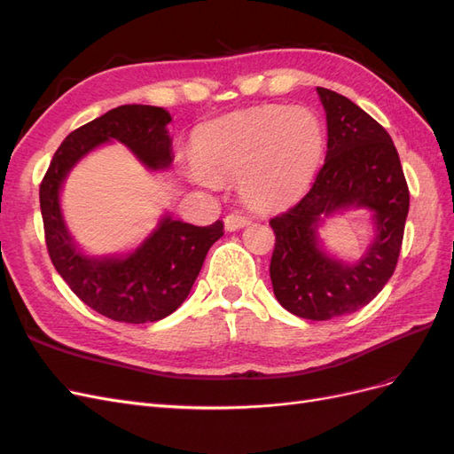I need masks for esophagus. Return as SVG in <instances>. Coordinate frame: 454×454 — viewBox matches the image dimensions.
Wrapping results in <instances>:
<instances>
[{
	"mask_svg": "<svg viewBox=\"0 0 454 454\" xmlns=\"http://www.w3.org/2000/svg\"><path fill=\"white\" fill-rule=\"evenodd\" d=\"M223 222H225V229L227 231H239V229H242V227H246V225L250 223V217L232 212V214L225 215Z\"/></svg>",
	"mask_w": 454,
	"mask_h": 454,
	"instance_id": "34e87169",
	"label": "esophagus"
}]
</instances>
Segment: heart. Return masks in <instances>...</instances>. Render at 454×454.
<instances>
[{
    "label": "heart",
    "mask_w": 454,
    "mask_h": 454,
    "mask_svg": "<svg viewBox=\"0 0 454 454\" xmlns=\"http://www.w3.org/2000/svg\"><path fill=\"white\" fill-rule=\"evenodd\" d=\"M325 134L309 109L267 106L204 125L193 140L189 177L200 185L239 182L259 210L297 202L324 157Z\"/></svg>",
    "instance_id": "heart-1"
}]
</instances>
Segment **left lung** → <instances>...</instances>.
<instances>
[{
  "instance_id": "8db88e82",
  "label": "left lung",
  "mask_w": 454,
  "mask_h": 454,
  "mask_svg": "<svg viewBox=\"0 0 454 454\" xmlns=\"http://www.w3.org/2000/svg\"><path fill=\"white\" fill-rule=\"evenodd\" d=\"M327 119L324 167L290 210L272 217L270 280L278 303L299 318L332 320L365 307L400 257L409 187L390 134L347 96L318 87ZM348 207L374 212L378 237L356 264L329 258L315 237L322 216Z\"/></svg>"
}]
</instances>
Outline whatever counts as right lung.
<instances>
[{"mask_svg":"<svg viewBox=\"0 0 454 454\" xmlns=\"http://www.w3.org/2000/svg\"><path fill=\"white\" fill-rule=\"evenodd\" d=\"M167 109L142 104L119 106L79 127L60 144L39 185L45 242L54 269L72 292L115 322L145 324L167 318L187 299L210 246L222 239L223 223L197 227L162 217L159 227L127 257L81 254L60 212V187L75 162L109 140L125 144L147 168L172 164Z\"/></svg>","mask_w":454,"mask_h":454,"instance_id":"right-lung-1","label":"right lung"}]
</instances>
